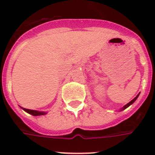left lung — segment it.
Masks as SVG:
<instances>
[{"instance_id": "1", "label": "left lung", "mask_w": 155, "mask_h": 155, "mask_svg": "<svg viewBox=\"0 0 155 155\" xmlns=\"http://www.w3.org/2000/svg\"><path fill=\"white\" fill-rule=\"evenodd\" d=\"M139 95H140V94H138V95H137L136 97L134 98V99H133V100H132V101H130V102H129V103H128V104H125V105H124V107L122 108V109H121V110H125V109H126V108H128V107H129V106H130V105H131V104H133L134 102V101H136V100H137V98H138V96H139Z\"/></svg>"}]
</instances>
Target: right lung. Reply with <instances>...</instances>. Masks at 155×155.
Wrapping results in <instances>:
<instances>
[{
	"mask_svg": "<svg viewBox=\"0 0 155 155\" xmlns=\"http://www.w3.org/2000/svg\"><path fill=\"white\" fill-rule=\"evenodd\" d=\"M22 110H24L25 112H27L28 114H32L34 116H38V115H44L46 114V112H42V111H37V110H28V109H25V108L21 107Z\"/></svg>",
	"mask_w": 155,
	"mask_h": 155,
	"instance_id": "right-lung-1",
	"label": "right lung"
}]
</instances>
